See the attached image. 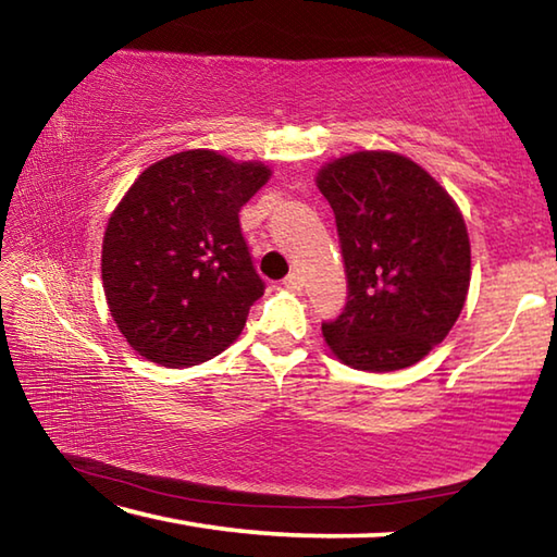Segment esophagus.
I'll return each mask as SVG.
<instances>
[{
  "mask_svg": "<svg viewBox=\"0 0 557 557\" xmlns=\"http://www.w3.org/2000/svg\"><path fill=\"white\" fill-rule=\"evenodd\" d=\"M282 287L289 289V292H299L301 287H305V282H301V275L299 272H289V275L282 280Z\"/></svg>",
  "mask_w": 557,
  "mask_h": 557,
  "instance_id": "obj_1",
  "label": "esophagus"
}]
</instances>
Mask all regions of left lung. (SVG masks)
I'll list each match as a JSON object with an SVG mask.
<instances>
[{
	"instance_id": "left-lung-1",
	"label": "left lung",
	"mask_w": 557,
	"mask_h": 557,
	"mask_svg": "<svg viewBox=\"0 0 557 557\" xmlns=\"http://www.w3.org/2000/svg\"><path fill=\"white\" fill-rule=\"evenodd\" d=\"M317 186L334 211L348 285L344 312L322 324L326 344L358 371L408 369L465 307V219L425 169L395 152L334 159Z\"/></svg>"
}]
</instances>
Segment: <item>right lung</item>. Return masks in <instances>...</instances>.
<instances>
[{"mask_svg": "<svg viewBox=\"0 0 557 557\" xmlns=\"http://www.w3.org/2000/svg\"><path fill=\"white\" fill-rule=\"evenodd\" d=\"M268 178L260 162L188 149L145 169L129 186L102 238V287L139 356L184 369L240 336L265 282L238 213Z\"/></svg>", "mask_w": 557, "mask_h": 557, "instance_id": "right-lung-1", "label": "right lung"}]
</instances>
